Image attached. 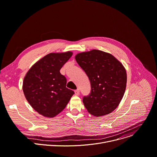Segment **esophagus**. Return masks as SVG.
Instances as JSON below:
<instances>
[{
	"instance_id": "esophagus-1",
	"label": "esophagus",
	"mask_w": 157,
	"mask_h": 157,
	"mask_svg": "<svg viewBox=\"0 0 157 157\" xmlns=\"http://www.w3.org/2000/svg\"><path fill=\"white\" fill-rule=\"evenodd\" d=\"M75 94L76 95H79V89H77L75 91Z\"/></svg>"
}]
</instances>
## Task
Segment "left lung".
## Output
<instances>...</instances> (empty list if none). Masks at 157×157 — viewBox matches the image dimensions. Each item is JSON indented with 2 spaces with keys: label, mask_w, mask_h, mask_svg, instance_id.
Masks as SVG:
<instances>
[{
  "label": "left lung",
  "mask_w": 157,
  "mask_h": 157,
  "mask_svg": "<svg viewBox=\"0 0 157 157\" xmlns=\"http://www.w3.org/2000/svg\"><path fill=\"white\" fill-rule=\"evenodd\" d=\"M75 59L91 84L90 94L82 98L84 106L95 117L111 113L126 89V73L122 64L111 54L96 49L79 53Z\"/></svg>",
  "instance_id": "left-lung-1"
}]
</instances>
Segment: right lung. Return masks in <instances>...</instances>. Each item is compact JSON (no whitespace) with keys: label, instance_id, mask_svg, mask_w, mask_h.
Wrapping results in <instances>:
<instances>
[{"label":"right lung","instance_id":"1","mask_svg":"<svg viewBox=\"0 0 157 157\" xmlns=\"http://www.w3.org/2000/svg\"><path fill=\"white\" fill-rule=\"evenodd\" d=\"M73 53H50L29 70L23 82L27 101L40 115L51 118L66 106L75 92L66 87L67 80L60 69Z\"/></svg>","mask_w":157,"mask_h":157}]
</instances>
